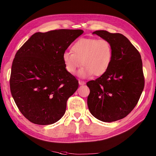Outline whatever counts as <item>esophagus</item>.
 Wrapping results in <instances>:
<instances>
[{
    "label": "esophagus",
    "instance_id": "obj_1",
    "mask_svg": "<svg viewBox=\"0 0 156 156\" xmlns=\"http://www.w3.org/2000/svg\"><path fill=\"white\" fill-rule=\"evenodd\" d=\"M79 85H84V84H85V82L83 81H81V80H79Z\"/></svg>",
    "mask_w": 156,
    "mask_h": 156
}]
</instances>
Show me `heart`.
<instances>
[{
    "label": "heart",
    "mask_w": 156,
    "mask_h": 156,
    "mask_svg": "<svg viewBox=\"0 0 156 156\" xmlns=\"http://www.w3.org/2000/svg\"><path fill=\"white\" fill-rule=\"evenodd\" d=\"M72 51H65L62 58L65 68L73 74L82 64L78 76L87 78L94 73L96 76L105 73L112 59V49L109 41L96 37L81 38L72 46Z\"/></svg>",
    "instance_id": "obj_1"
}]
</instances>
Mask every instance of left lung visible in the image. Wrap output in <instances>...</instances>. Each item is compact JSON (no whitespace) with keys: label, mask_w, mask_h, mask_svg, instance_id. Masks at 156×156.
I'll list each match as a JSON object with an SVG mask.
<instances>
[{"label":"left lung","mask_w":156,"mask_h":156,"mask_svg":"<svg viewBox=\"0 0 156 156\" xmlns=\"http://www.w3.org/2000/svg\"><path fill=\"white\" fill-rule=\"evenodd\" d=\"M110 42L112 59L107 72L88 81V109L96 119L112 122L124 119L137 104L144 87L143 62L139 51L120 33L96 30Z\"/></svg>","instance_id":"8db88e82"}]
</instances>
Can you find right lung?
Returning a JSON list of instances; mask_svg holds the SVG:
<instances>
[{
    "label": "right lung",
    "instance_id": "1",
    "mask_svg": "<svg viewBox=\"0 0 156 156\" xmlns=\"http://www.w3.org/2000/svg\"><path fill=\"white\" fill-rule=\"evenodd\" d=\"M83 32L80 29L36 32L16 53L10 90L20 112L32 123L49 125L64 116L68 99L79 83L66 69L62 55Z\"/></svg>",
    "mask_w": 156,
    "mask_h": 156
}]
</instances>
